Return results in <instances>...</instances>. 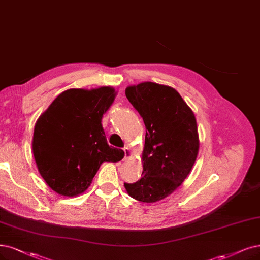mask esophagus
<instances>
[{
    "label": "esophagus",
    "mask_w": 260,
    "mask_h": 260,
    "mask_svg": "<svg viewBox=\"0 0 260 260\" xmlns=\"http://www.w3.org/2000/svg\"><path fill=\"white\" fill-rule=\"evenodd\" d=\"M123 150H124V159L126 160V159H128V158L131 157L132 152H131V150H129L128 147H125Z\"/></svg>",
    "instance_id": "esophagus-1"
}]
</instances>
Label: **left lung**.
<instances>
[{
  "label": "left lung",
  "instance_id": "8db88e82",
  "mask_svg": "<svg viewBox=\"0 0 260 260\" xmlns=\"http://www.w3.org/2000/svg\"><path fill=\"white\" fill-rule=\"evenodd\" d=\"M125 94L146 125V140L141 179L124 186L134 199L155 203L177 189L194 165L199 149L196 119L170 86L142 82L128 86Z\"/></svg>",
  "mask_w": 260,
  "mask_h": 260
}]
</instances>
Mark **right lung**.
Masks as SVG:
<instances>
[{
	"mask_svg": "<svg viewBox=\"0 0 260 260\" xmlns=\"http://www.w3.org/2000/svg\"><path fill=\"white\" fill-rule=\"evenodd\" d=\"M114 96L110 86L67 90L37 120L34 158L41 176L57 194L83 193L102 162L123 158V150L107 143L102 125Z\"/></svg>",
	"mask_w": 260,
	"mask_h": 260,
	"instance_id": "obj_1",
	"label": "right lung"
}]
</instances>
